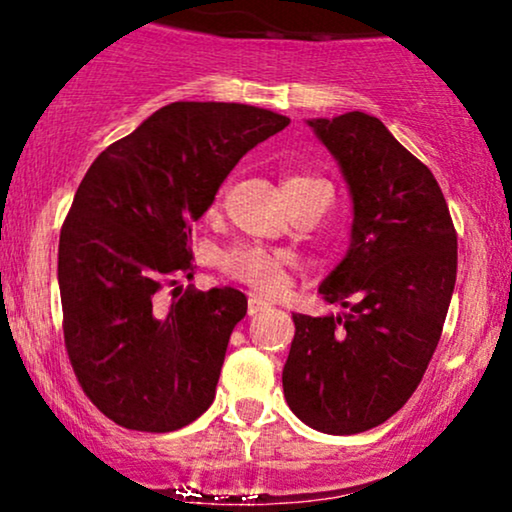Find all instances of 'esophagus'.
<instances>
[{
    "instance_id": "esophagus-1",
    "label": "esophagus",
    "mask_w": 512,
    "mask_h": 512,
    "mask_svg": "<svg viewBox=\"0 0 512 512\" xmlns=\"http://www.w3.org/2000/svg\"><path fill=\"white\" fill-rule=\"evenodd\" d=\"M267 308H269V301H264L262 296H255V293H252V296L248 298V313L250 315H260Z\"/></svg>"
}]
</instances>
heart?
<instances>
[{
	"label": "heart",
	"mask_w": 512,
	"mask_h": 512,
	"mask_svg": "<svg viewBox=\"0 0 512 512\" xmlns=\"http://www.w3.org/2000/svg\"><path fill=\"white\" fill-rule=\"evenodd\" d=\"M303 182H313V178L289 175L281 187L291 190V187L303 185ZM286 262H289V257L284 252L260 248V245H238V248L226 250L219 257V267L223 272L260 291H274L284 284Z\"/></svg>",
	"instance_id": "heart-1"
}]
</instances>
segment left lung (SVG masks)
<instances>
[{
  "label": "left lung",
  "mask_w": 512,
  "mask_h": 512,
  "mask_svg": "<svg viewBox=\"0 0 512 512\" xmlns=\"http://www.w3.org/2000/svg\"><path fill=\"white\" fill-rule=\"evenodd\" d=\"M342 170L349 250L320 293L339 315H293L281 383L303 424L354 436L407 404L436 351L457 276V236L436 178L378 117L305 120Z\"/></svg>",
  "instance_id": "1"
}]
</instances>
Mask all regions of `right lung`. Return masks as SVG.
Returning a JSON list of instances; mask_svg holds the SVG:
<instances>
[{
  "label": "right lung",
  "mask_w": 512,
  "mask_h": 512,
  "mask_svg": "<svg viewBox=\"0 0 512 512\" xmlns=\"http://www.w3.org/2000/svg\"><path fill=\"white\" fill-rule=\"evenodd\" d=\"M289 117L243 103L163 105L86 170L60 233L64 344L81 387L115 424L168 433L211 407L233 327L231 286L163 284L192 267V228L221 182Z\"/></svg>",
  "instance_id": "1"
}]
</instances>
